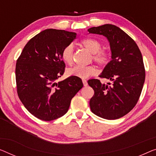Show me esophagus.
Returning <instances> with one entry per match:
<instances>
[{"label": "esophagus", "instance_id": "1", "mask_svg": "<svg viewBox=\"0 0 156 156\" xmlns=\"http://www.w3.org/2000/svg\"><path fill=\"white\" fill-rule=\"evenodd\" d=\"M83 85H84V86H87V80H85V79H83Z\"/></svg>", "mask_w": 156, "mask_h": 156}]
</instances>
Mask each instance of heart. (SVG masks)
Here are the masks:
<instances>
[{
    "mask_svg": "<svg viewBox=\"0 0 156 156\" xmlns=\"http://www.w3.org/2000/svg\"><path fill=\"white\" fill-rule=\"evenodd\" d=\"M80 45L92 54V59L101 66H106L111 62V54L108 51L101 50V43L93 38H85L80 41ZM64 63L71 64L73 58V47L69 45L65 47L61 54ZM67 73L70 76H76L80 78H87L97 73V69L93 66H75L68 69Z\"/></svg>",
    "mask_w": 156,
    "mask_h": 156,
    "instance_id": "obj_1",
    "label": "heart"
}]
</instances>
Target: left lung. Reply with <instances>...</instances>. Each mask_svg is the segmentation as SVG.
Here are the masks:
<instances>
[{
  "label": "left lung",
  "mask_w": 156,
  "mask_h": 156,
  "mask_svg": "<svg viewBox=\"0 0 156 156\" xmlns=\"http://www.w3.org/2000/svg\"><path fill=\"white\" fill-rule=\"evenodd\" d=\"M87 31L108 39L112 59L99 76L112 81V85L102 84L98 79L87 81L94 91L90 108L104 119H118L135 106L141 95L145 80L142 55L133 39L115 25L104 24Z\"/></svg>",
  "instance_id": "obj_1"
}]
</instances>
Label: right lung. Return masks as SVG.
<instances>
[{
    "mask_svg": "<svg viewBox=\"0 0 156 156\" xmlns=\"http://www.w3.org/2000/svg\"><path fill=\"white\" fill-rule=\"evenodd\" d=\"M76 38L74 32L45 29L28 42L17 60L19 98L38 119L51 121L63 116L71 99L83 87L82 80L76 76L55 82L65 70L62 50Z\"/></svg>",
    "mask_w": 156,
    "mask_h": 156,
    "instance_id": "1",
    "label": "right lung"
}]
</instances>
